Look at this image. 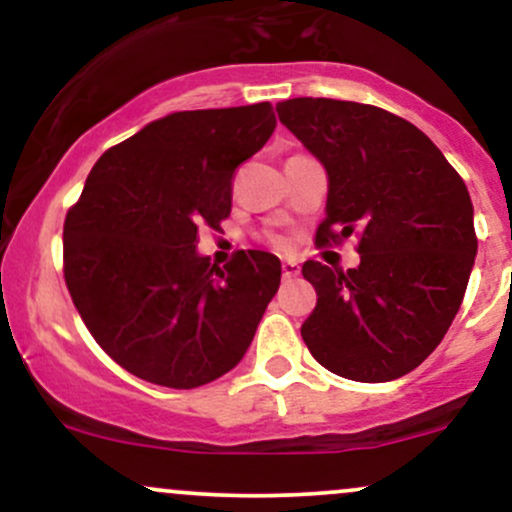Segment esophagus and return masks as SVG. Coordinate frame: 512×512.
<instances>
[{"label":"esophagus","mask_w":512,"mask_h":512,"mask_svg":"<svg viewBox=\"0 0 512 512\" xmlns=\"http://www.w3.org/2000/svg\"><path fill=\"white\" fill-rule=\"evenodd\" d=\"M281 272H284V279H296V276L301 274V264L296 260H286L281 264Z\"/></svg>","instance_id":"obj_1"}]
</instances>
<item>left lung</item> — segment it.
I'll list each match as a JSON object with an SVG mask.
<instances>
[{"label": "left lung", "instance_id": "8db88e82", "mask_svg": "<svg viewBox=\"0 0 512 512\" xmlns=\"http://www.w3.org/2000/svg\"><path fill=\"white\" fill-rule=\"evenodd\" d=\"M276 113L327 173L317 245L361 238L354 269L303 264L317 291L303 342L342 378H402L443 342L467 291L477 257L467 185L419 127L383 108L291 98Z\"/></svg>", "mask_w": 512, "mask_h": 512}]
</instances>
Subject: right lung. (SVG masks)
<instances>
[{
    "label": "right lung",
    "instance_id": "add662e5",
    "mask_svg": "<svg viewBox=\"0 0 512 512\" xmlns=\"http://www.w3.org/2000/svg\"><path fill=\"white\" fill-rule=\"evenodd\" d=\"M276 127L269 103L182 110L113 146L64 221V281L101 349L137 378L192 390L236 368L281 281L272 252L216 267L199 226L231 214L236 168Z\"/></svg>",
    "mask_w": 512,
    "mask_h": 512
}]
</instances>
